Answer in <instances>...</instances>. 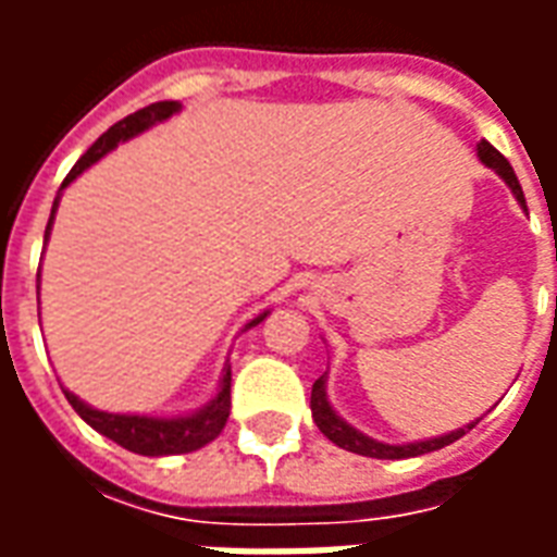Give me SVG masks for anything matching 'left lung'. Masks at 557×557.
<instances>
[{
  "instance_id": "1",
  "label": "left lung",
  "mask_w": 557,
  "mask_h": 557,
  "mask_svg": "<svg viewBox=\"0 0 557 557\" xmlns=\"http://www.w3.org/2000/svg\"><path fill=\"white\" fill-rule=\"evenodd\" d=\"M478 158L483 166H490L504 178V184L510 187V194L516 196V202L525 208V194H522V187H519V178H516L513 166L507 163L498 148H492L486 139H480L478 143ZM528 211V208H525ZM310 409H313V420L315 426L322 430V435H327L331 442L343 447V450H351V454L358 456H373V459H409V456H420V454H432V450H442L447 444H454L456 438H462L468 430H474V423H468L462 430L447 432V435H438V438H426V442H409V444H385V442H375L370 435H363L361 430H355L351 423L339 418L334 406L327 403V373L319 375L313 385V394H310Z\"/></svg>"
}]
</instances>
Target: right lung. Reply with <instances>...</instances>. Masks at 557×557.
<instances>
[{"instance_id": "add662e5", "label": "right lung", "mask_w": 557, "mask_h": 557, "mask_svg": "<svg viewBox=\"0 0 557 557\" xmlns=\"http://www.w3.org/2000/svg\"><path fill=\"white\" fill-rule=\"evenodd\" d=\"M182 110V103L178 101H160L151 103V107H143L137 113H131L122 122H115L103 137H98V143L83 154V158L74 163V170L67 172V178L62 182V190H65L67 184L74 182L77 175L89 170L91 163H98V160L107 154V151H113L119 143H127V139L139 137L143 131L148 127L160 125V122H166L170 115H175ZM59 190V196H62ZM59 196H55L53 211H50V220H47V232H44V244L50 238V230H53V218H55V208H59ZM41 277V274H38ZM268 315L259 313L256 319H250L244 331H250L256 327L262 319ZM230 385H232V367L226 363L223 367V379H220L218 394L208 399L202 409L190 411V414H175V418H148V414H113V411H101V409H91L89 403H83L77 394H71L65 387V397L67 403L74 406L79 418L89 423L91 430L107 435L110 442L122 444L125 450L139 456H172V454H190V450H199V447H206L208 442H214L223 426H226V420H230V409H232V399H230Z\"/></svg>"}]
</instances>
